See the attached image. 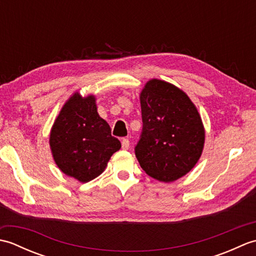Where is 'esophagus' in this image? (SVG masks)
I'll list each match as a JSON object with an SVG mask.
<instances>
[{
  "label": "esophagus",
  "mask_w": 256,
  "mask_h": 256,
  "mask_svg": "<svg viewBox=\"0 0 256 256\" xmlns=\"http://www.w3.org/2000/svg\"><path fill=\"white\" fill-rule=\"evenodd\" d=\"M128 148H130V140L128 138H123L122 140V148L126 150H128Z\"/></svg>",
  "instance_id": "esophagus-1"
}]
</instances>
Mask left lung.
Returning <instances> with one entry per match:
<instances>
[{"mask_svg": "<svg viewBox=\"0 0 256 256\" xmlns=\"http://www.w3.org/2000/svg\"><path fill=\"white\" fill-rule=\"evenodd\" d=\"M143 128L135 155L143 170L170 182L186 175L204 144L202 121L189 96L166 81L152 79L140 92Z\"/></svg>", "mask_w": 256, "mask_h": 256, "instance_id": "1", "label": "left lung"}]
</instances>
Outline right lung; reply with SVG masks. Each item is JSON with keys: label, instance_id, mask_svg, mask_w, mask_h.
<instances>
[{"label": "right lung", "instance_id": "right-lung-1", "mask_svg": "<svg viewBox=\"0 0 256 256\" xmlns=\"http://www.w3.org/2000/svg\"><path fill=\"white\" fill-rule=\"evenodd\" d=\"M50 145L59 170L80 182L101 175L111 156L121 148L110 125L98 114L94 96L82 98L78 92L55 120Z\"/></svg>", "mask_w": 256, "mask_h": 256}]
</instances>
